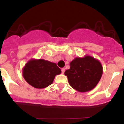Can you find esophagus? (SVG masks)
<instances>
[{
    "label": "esophagus",
    "mask_w": 124,
    "mask_h": 124,
    "mask_svg": "<svg viewBox=\"0 0 124 124\" xmlns=\"http://www.w3.org/2000/svg\"><path fill=\"white\" fill-rule=\"evenodd\" d=\"M64 71H65V68H63L61 69V72H62V73H63V74H64Z\"/></svg>",
    "instance_id": "1"
}]
</instances>
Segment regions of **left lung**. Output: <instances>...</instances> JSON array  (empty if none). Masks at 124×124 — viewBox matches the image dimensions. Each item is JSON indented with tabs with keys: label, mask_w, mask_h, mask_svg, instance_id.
I'll return each mask as SVG.
<instances>
[{
	"label": "left lung",
	"mask_w": 124,
	"mask_h": 124,
	"mask_svg": "<svg viewBox=\"0 0 124 124\" xmlns=\"http://www.w3.org/2000/svg\"><path fill=\"white\" fill-rule=\"evenodd\" d=\"M70 68L64 72L69 84L80 93L91 91L96 86L103 73L100 61L91 56L76 57L70 62Z\"/></svg>",
	"instance_id": "obj_1"
}]
</instances>
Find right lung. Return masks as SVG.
Listing matches in <instances>:
<instances>
[{"mask_svg": "<svg viewBox=\"0 0 124 124\" xmlns=\"http://www.w3.org/2000/svg\"><path fill=\"white\" fill-rule=\"evenodd\" d=\"M56 64L43 59H31L24 66V79L35 88L43 89L50 86L56 75L61 74Z\"/></svg>", "mask_w": 124, "mask_h": 124, "instance_id": "right-lung-1", "label": "right lung"}]
</instances>
